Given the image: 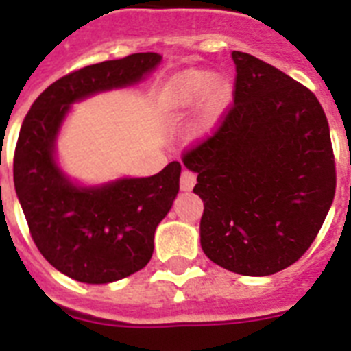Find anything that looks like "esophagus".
<instances>
[{
    "instance_id": "1",
    "label": "esophagus",
    "mask_w": 351,
    "mask_h": 351,
    "mask_svg": "<svg viewBox=\"0 0 351 351\" xmlns=\"http://www.w3.org/2000/svg\"><path fill=\"white\" fill-rule=\"evenodd\" d=\"M194 184H196V175H194L193 171L185 169L180 176V189L184 193H189V191H193Z\"/></svg>"
}]
</instances>
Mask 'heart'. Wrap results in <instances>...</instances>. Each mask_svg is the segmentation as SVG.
I'll list each match as a JSON object with an SVG mask.
<instances>
[{
  "label": "heart",
  "mask_w": 351,
  "mask_h": 351,
  "mask_svg": "<svg viewBox=\"0 0 351 351\" xmlns=\"http://www.w3.org/2000/svg\"><path fill=\"white\" fill-rule=\"evenodd\" d=\"M232 98V82L225 75L189 69L176 75L167 87V105L173 110H189L198 103L191 132L196 139L210 134L225 114Z\"/></svg>",
  "instance_id": "heart-1"
}]
</instances>
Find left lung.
Masks as SVG:
<instances>
[{"label":"left lung","instance_id":"1","mask_svg":"<svg viewBox=\"0 0 351 351\" xmlns=\"http://www.w3.org/2000/svg\"><path fill=\"white\" fill-rule=\"evenodd\" d=\"M232 58L234 105L184 164L205 205L203 253L232 273L267 276L307 252L330 210V130L307 87L248 53Z\"/></svg>","mask_w":351,"mask_h":351}]
</instances>
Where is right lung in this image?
I'll list each match as a JSON object with an SVG mask.
<instances>
[{
	"label": "right lung",
	"mask_w": 351,
	"mask_h": 351,
	"mask_svg": "<svg viewBox=\"0 0 351 351\" xmlns=\"http://www.w3.org/2000/svg\"><path fill=\"white\" fill-rule=\"evenodd\" d=\"M162 62L134 53L53 82L26 114L14 155V185L32 239L55 269L84 284H110L143 269L153 237L180 189V162L143 178L82 185L62 169L57 139L75 103L143 82Z\"/></svg>",
	"instance_id": "obj_1"
}]
</instances>
